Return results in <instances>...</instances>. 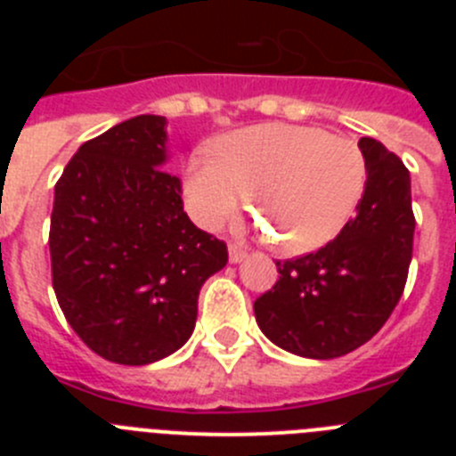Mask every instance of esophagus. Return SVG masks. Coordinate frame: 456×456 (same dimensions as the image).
I'll use <instances>...</instances> for the list:
<instances>
[{"instance_id": "obj_1", "label": "esophagus", "mask_w": 456, "mask_h": 456, "mask_svg": "<svg viewBox=\"0 0 456 456\" xmlns=\"http://www.w3.org/2000/svg\"><path fill=\"white\" fill-rule=\"evenodd\" d=\"M228 257H231V263H241L247 257V248L240 247V244H231L228 247Z\"/></svg>"}]
</instances>
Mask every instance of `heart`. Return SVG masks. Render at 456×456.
<instances>
[{"instance_id": "heart-1", "label": "heart", "mask_w": 456, "mask_h": 456, "mask_svg": "<svg viewBox=\"0 0 456 456\" xmlns=\"http://www.w3.org/2000/svg\"><path fill=\"white\" fill-rule=\"evenodd\" d=\"M368 184L363 151L320 127L257 125L221 136L212 155L184 173V200L199 224L216 228L253 199L288 253L324 247L345 228ZM270 224H267L266 221Z\"/></svg>"}]
</instances>
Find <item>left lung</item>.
I'll use <instances>...</instances> for the list:
<instances>
[{"label": "left lung", "mask_w": 456, "mask_h": 456, "mask_svg": "<svg viewBox=\"0 0 456 456\" xmlns=\"http://www.w3.org/2000/svg\"><path fill=\"white\" fill-rule=\"evenodd\" d=\"M358 148L368 184L356 216L320 251L278 260L276 285L253 304L260 331L297 356L326 361L354 352L404 292L416 231L411 175L379 141L363 136Z\"/></svg>", "instance_id": "left-lung-1"}]
</instances>
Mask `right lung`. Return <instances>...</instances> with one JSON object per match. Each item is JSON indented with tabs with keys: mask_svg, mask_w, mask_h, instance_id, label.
Instances as JSON below:
<instances>
[{
	"mask_svg": "<svg viewBox=\"0 0 456 456\" xmlns=\"http://www.w3.org/2000/svg\"><path fill=\"white\" fill-rule=\"evenodd\" d=\"M167 162V118L134 116L86 141L54 187L52 285L72 331L120 365L178 352L199 292L225 267V241L183 209Z\"/></svg>",
	"mask_w": 456,
	"mask_h": 456,
	"instance_id": "obj_1",
	"label": "right lung"
}]
</instances>
